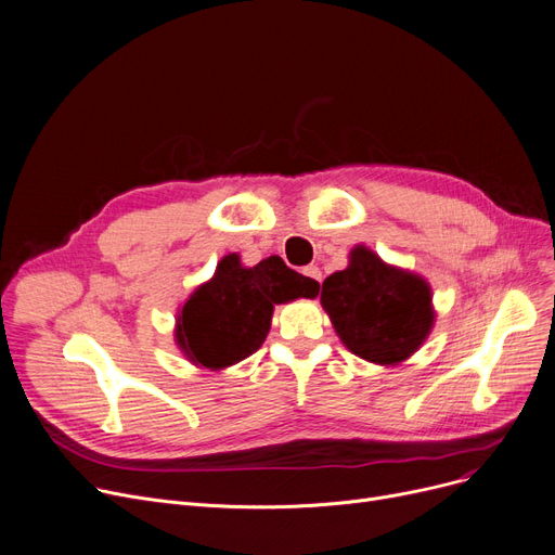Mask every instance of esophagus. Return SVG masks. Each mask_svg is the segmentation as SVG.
Listing matches in <instances>:
<instances>
[{
    "label": "esophagus",
    "instance_id": "1",
    "mask_svg": "<svg viewBox=\"0 0 555 555\" xmlns=\"http://www.w3.org/2000/svg\"><path fill=\"white\" fill-rule=\"evenodd\" d=\"M302 275H307L313 286H319V284H321V278H323L319 267H305V269H302Z\"/></svg>",
    "mask_w": 555,
    "mask_h": 555
}]
</instances>
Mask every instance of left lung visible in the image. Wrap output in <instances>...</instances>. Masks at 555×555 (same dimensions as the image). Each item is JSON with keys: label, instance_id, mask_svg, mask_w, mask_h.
<instances>
[{"label": "left lung", "instance_id": "left-lung-1", "mask_svg": "<svg viewBox=\"0 0 555 555\" xmlns=\"http://www.w3.org/2000/svg\"><path fill=\"white\" fill-rule=\"evenodd\" d=\"M321 305L343 346L377 365L411 359L436 323L429 282L363 244L350 250L348 269L325 278Z\"/></svg>", "mask_w": 555, "mask_h": 555}]
</instances>
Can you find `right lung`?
I'll return each instance as SVG.
<instances>
[{"mask_svg": "<svg viewBox=\"0 0 555 555\" xmlns=\"http://www.w3.org/2000/svg\"><path fill=\"white\" fill-rule=\"evenodd\" d=\"M319 288L278 255L244 267L240 253H230L178 309L176 346L196 367L223 371L261 348L275 305L315 298Z\"/></svg>", "mask_w": 555, "mask_h": 555, "instance_id": "1", "label": "right lung"}]
</instances>
